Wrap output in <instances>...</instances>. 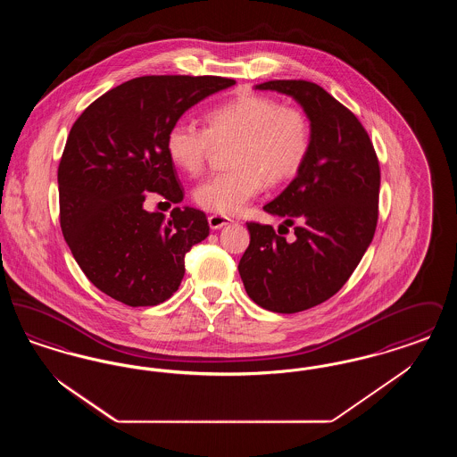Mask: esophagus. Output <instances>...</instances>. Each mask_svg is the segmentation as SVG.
<instances>
[{
    "label": "esophagus",
    "mask_w": 457,
    "mask_h": 457,
    "mask_svg": "<svg viewBox=\"0 0 457 457\" xmlns=\"http://www.w3.org/2000/svg\"><path fill=\"white\" fill-rule=\"evenodd\" d=\"M229 222H231V219L226 218V216H220V214L209 216V226H211V229H220V228L228 226Z\"/></svg>",
    "instance_id": "34e87169"
}]
</instances>
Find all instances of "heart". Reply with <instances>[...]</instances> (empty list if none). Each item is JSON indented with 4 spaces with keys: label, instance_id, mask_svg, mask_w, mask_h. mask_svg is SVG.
<instances>
[{
    "label": "heart",
    "instance_id": "heart-1",
    "mask_svg": "<svg viewBox=\"0 0 457 457\" xmlns=\"http://www.w3.org/2000/svg\"><path fill=\"white\" fill-rule=\"evenodd\" d=\"M214 144H231L226 154L231 168L204 179L194 200L205 211L233 216L263 183L278 187L300 173L312 147V121L298 106L246 94L207 111L205 129L176 121L166 133V153L188 174L204 170Z\"/></svg>",
    "mask_w": 457,
    "mask_h": 457
}]
</instances>
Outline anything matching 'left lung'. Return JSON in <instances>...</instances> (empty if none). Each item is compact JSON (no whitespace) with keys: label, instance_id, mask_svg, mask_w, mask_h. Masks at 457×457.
<instances>
[{"label":"left lung","instance_id":"left-lung-1","mask_svg":"<svg viewBox=\"0 0 457 457\" xmlns=\"http://www.w3.org/2000/svg\"><path fill=\"white\" fill-rule=\"evenodd\" d=\"M302 104L312 121L303 168L263 211L295 228L286 241L272 226L246 222L250 245L238 270L248 296L276 313L324 303L351 278L378 219L380 166L360 120L327 90L306 80H270Z\"/></svg>","mask_w":457,"mask_h":457}]
</instances>
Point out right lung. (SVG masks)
<instances>
[{"label": "right lung", "mask_w": 457, "mask_h": 457, "mask_svg": "<svg viewBox=\"0 0 457 457\" xmlns=\"http://www.w3.org/2000/svg\"><path fill=\"white\" fill-rule=\"evenodd\" d=\"M237 82L224 77L145 75L111 88L73 123L58 168L60 224L88 281L116 302L171 298L185 255L209 237L202 211L147 212V192L178 204L183 188L166 133L187 109Z\"/></svg>", "instance_id": "add662e5"}]
</instances>
